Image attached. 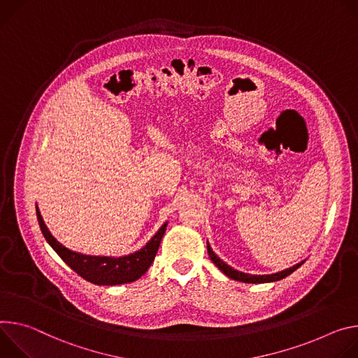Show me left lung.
<instances>
[{"mask_svg": "<svg viewBox=\"0 0 358 358\" xmlns=\"http://www.w3.org/2000/svg\"><path fill=\"white\" fill-rule=\"evenodd\" d=\"M208 253H209V257L212 259V262L227 275L230 277V279L233 280H237V282H243V283H268V282H277V280H282L285 279V277H287L289 274H292L294 270H297L301 264V263H297L296 266L290 267V268H286L283 271H279V273H274V274H267V275H255V274H246V273H242V271H237L234 270L233 267L227 266L223 260H220L215 253L213 250L210 249L209 243H208Z\"/></svg>", "mask_w": 358, "mask_h": 358, "instance_id": "8db88e82", "label": "left lung"}]
</instances>
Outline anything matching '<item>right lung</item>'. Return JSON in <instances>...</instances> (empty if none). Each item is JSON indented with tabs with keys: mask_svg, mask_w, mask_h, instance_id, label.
Listing matches in <instances>:
<instances>
[{
	"mask_svg": "<svg viewBox=\"0 0 358 358\" xmlns=\"http://www.w3.org/2000/svg\"><path fill=\"white\" fill-rule=\"evenodd\" d=\"M36 217L39 227L50 246L58 253V256L79 275L98 286H115L124 285L138 280L142 274H145L155 260L164 233L166 230L168 223H165L159 231L146 243L143 249L135 252L125 257H96V256H85L68 250L55 237L50 233L45 226L41 213L36 206Z\"/></svg>",
	"mask_w": 358,
	"mask_h": 358,
	"instance_id": "right-lung-1",
	"label": "right lung"
}]
</instances>
